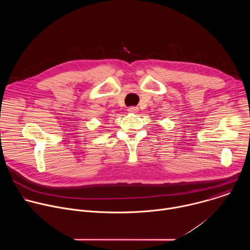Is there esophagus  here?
Listing matches in <instances>:
<instances>
[{
  "label": "esophagus",
  "instance_id": "esophagus-1",
  "mask_svg": "<svg viewBox=\"0 0 250 250\" xmlns=\"http://www.w3.org/2000/svg\"><path fill=\"white\" fill-rule=\"evenodd\" d=\"M127 111H128L129 113H137L138 108H137V106H129V108L127 109Z\"/></svg>",
  "mask_w": 250,
  "mask_h": 250
}]
</instances>
